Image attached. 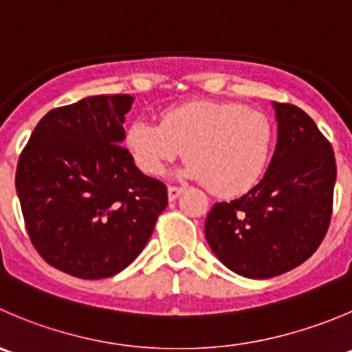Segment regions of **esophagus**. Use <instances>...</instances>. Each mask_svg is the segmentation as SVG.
Wrapping results in <instances>:
<instances>
[{
	"mask_svg": "<svg viewBox=\"0 0 352 352\" xmlns=\"http://www.w3.org/2000/svg\"><path fill=\"white\" fill-rule=\"evenodd\" d=\"M186 190V186H170L168 187V199L173 201Z\"/></svg>",
	"mask_w": 352,
	"mask_h": 352,
	"instance_id": "1",
	"label": "esophagus"
}]
</instances>
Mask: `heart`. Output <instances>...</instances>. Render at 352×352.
Listing matches in <instances>:
<instances>
[{"label":"heart","mask_w":352,"mask_h":352,"mask_svg":"<svg viewBox=\"0 0 352 352\" xmlns=\"http://www.w3.org/2000/svg\"><path fill=\"white\" fill-rule=\"evenodd\" d=\"M125 144L135 165L160 175L186 149L184 173L230 197L248 192L267 170L275 146L268 115L239 103L192 101L163 111L162 124L138 118Z\"/></svg>","instance_id":"1"}]
</instances>
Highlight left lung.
Segmentation results:
<instances>
[{
    "instance_id": "obj_1",
    "label": "left lung",
    "mask_w": 352,
    "mask_h": 352,
    "mask_svg": "<svg viewBox=\"0 0 352 352\" xmlns=\"http://www.w3.org/2000/svg\"><path fill=\"white\" fill-rule=\"evenodd\" d=\"M274 108L278 139L267 173L239 199L214 204L204 225L214 256L248 278L299 267L322 244L332 217V144L301 108Z\"/></svg>"
}]
</instances>
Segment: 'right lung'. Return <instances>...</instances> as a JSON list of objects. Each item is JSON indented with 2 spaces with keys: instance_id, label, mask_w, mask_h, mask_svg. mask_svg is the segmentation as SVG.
Instances as JSON below:
<instances>
[{
  "instance_id": "right-lung-1",
  "label": "right lung",
  "mask_w": 352,
  "mask_h": 352,
  "mask_svg": "<svg viewBox=\"0 0 352 352\" xmlns=\"http://www.w3.org/2000/svg\"><path fill=\"white\" fill-rule=\"evenodd\" d=\"M129 94L89 96L47 111L19 158L16 194L36 251L85 280L113 277L144 249L168 204L122 146Z\"/></svg>"
}]
</instances>
